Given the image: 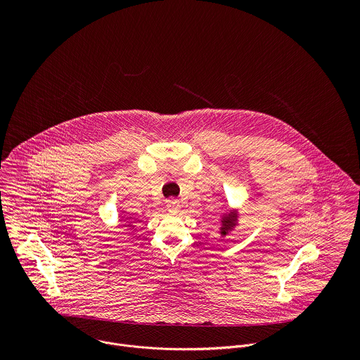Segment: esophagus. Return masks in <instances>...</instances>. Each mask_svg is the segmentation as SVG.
Returning <instances> with one entry per match:
<instances>
[{"label":"esophagus","mask_w":360,"mask_h":360,"mask_svg":"<svg viewBox=\"0 0 360 360\" xmlns=\"http://www.w3.org/2000/svg\"><path fill=\"white\" fill-rule=\"evenodd\" d=\"M166 207L170 213H177L179 209H180V202L177 200H169L167 204H166Z\"/></svg>","instance_id":"34e87169"}]
</instances>
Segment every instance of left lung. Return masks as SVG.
<instances>
[{"label":"left lung","mask_w":360,"mask_h":360,"mask_svg":"<svg viewBox=\"0 0 360 360\" xmlns=\"http://www.w3.org/2000/svg\"><path fill=\"white\" fill-rule=\"evenodd\" d=\"M238 216H240V210H224L220 216V227H219V233L220 237L224 238L226 236H229L230 231H233L237 226H238Z\"/></svg>","instance_id":"left-lung-1"}]
</instances>
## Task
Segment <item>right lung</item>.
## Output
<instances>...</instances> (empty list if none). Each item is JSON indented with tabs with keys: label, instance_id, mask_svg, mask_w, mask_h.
I'll return each mask as SVG.
<instances>
[{
	"label": "right lung",
	"instance_id": "right-lung-1",
	"mask_svg": "<svg viewBox=\"0 0 360 360\" xmlns=\"http://www.w3.org/2000/svg\"><path fill=\"white\" fill-rule=\"evenodd\" d=\"M124 226H126V227H129L130 230H131V229H134V226H133V221H130V220H129V221H127Z\"/></svg>",
	"mask_w": 360,
	"mask_h": 360
}]
</instances>
